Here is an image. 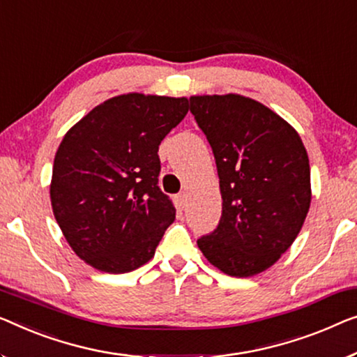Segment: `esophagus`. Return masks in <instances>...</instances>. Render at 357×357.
Listing matches in <instances>:
<instances>
[{
	"label": "esophagus",
	"instance_id": "1",
	"mask_svg": "<svg viewBox=\"0 0 357 357\" xmlns=\"http://www.w3.org/2000/svg\"><path fill=\"white\" fill-rule=\"evenodd\" d=\"M178 206L181 210H185V206H188V194L185 192H183V194H179L178 195Z\"/></svg>",
	"mask_w": 357,
	"mask_h": 357
}]
</instances>
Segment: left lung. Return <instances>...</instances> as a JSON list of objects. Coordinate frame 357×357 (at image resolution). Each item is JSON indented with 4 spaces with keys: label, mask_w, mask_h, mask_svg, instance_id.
<instances>
[{
    "label": "left lung",
    "mask_w": 357,
    "mask_h": 357,
    "mask_svg": "<svg viewBox=\"0 0 357 357\" xmlns=\"http://www.w3.org/2000/svg\"><path fill=\"white\" fill-rule=\"evenodd\" d=\"M189 102L215 155L222 199L216 229L197 245L225 274L252 278L290 248L306 220V149L295 128L258 100L215 94Z\"/></svg>",
    "instance_id": "1"
}]
</instances>
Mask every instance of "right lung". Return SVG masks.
<instances>
[{
	"mask_svg": "<svg viewBox=\"0 0 357 357\" xmlns=\"http://www.w3.org/2000/svg\"><path fill=\"white\" fill-rule=\"evenodd\" d=\"M188 110L185 98L128 93L94 107L63 136L52 167L51 205L84 263L123 274L155 255L176 216L158 188V146Z\"/></svg>",
	"mask_w": 357,
	"mask_h": 357,
	"instance_id": "obj_1",
	"label": "right lung"
}]
</instances>
